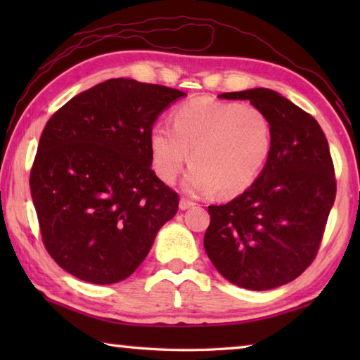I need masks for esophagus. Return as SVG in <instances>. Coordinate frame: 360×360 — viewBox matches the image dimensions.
<instances>
[{
  "label": "esophagus",
  "instance_id": "1",
  "mask_svg": "<svg viewBox=\"0 0 360 360\" xmlns=\"http://www.w3.org/2000/svg\"><path fill=\"white\" fill-rule=\"evenodd\" d=\"M195 203L192 202V200H187V198H181V202H179V208L184 211V210H188V208H192Z\"/></svg>",
  "mask_w": 360,
  "mask_h": 360
}]
</instances>
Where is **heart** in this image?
<instances>
[{"mask_svg": "<svg viewBox=\"0 0 360 360\" xmlns=\"http://www.w3.org/2000/svg\"><path fill=\"white\" fill-rule=\"evenodd\" d=\"M173 129L150 130L152 165L158 178L173 184L191 160L187 193L205 197L217 191L235 197L251 187L273 149V125L264 109L208 96L182 103L172 114Z\"/></svg>", "mask_w": 360, "mask_h": 360, "instance_id": "heart-1", "label": "heart"}]
</instances>
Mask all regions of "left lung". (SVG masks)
Returning a JSON list of instances; mask_svg holds the SVG:
<instances>
[{"mask_svg":"<svg viewBox=\"0 0 360 360\" xmlns=\"http://www.w3.org/2000/svg\"><path fill=\"white\" fill-rule=\"evenodd\" d=\"M249 100L268 114L273 149L254 184L225 205L208 206L205 251L221 275L240 288L268 290L311 265L324 235L337 181L318 122L270 89L219 95Z\"/></svg>","mask_w":360,"mask_h":360,"instance_id":"left-lung-1","label":"left lung"}]
</instances>
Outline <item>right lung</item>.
Masks as SVG:
<instances>
[{
    "mask_svg": "<svg viewBox=\"0 0 360 360\" xmlns=\"http://www.w3.org/2000/svg\"><path fill=\"white\" fill-rule=\"evenodd\" d=\"M186 94L135 79H109L47 120L30 188L42 243L82 281L129 278L179 197L157 178L149 135L158 114Z\"/></svg>",
    "mask_w": 360,
    "mask_h": 360,
    "instance_id": "obj_1",
    "label": "right lung"
}]
</instances>
